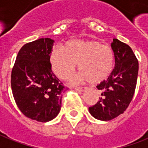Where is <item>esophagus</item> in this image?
I'll return each mask as SVG.
<instances>
[{"mask_svg": "<svg viewBox=\"0 0 148 148\" xmlns=\"http://www.w3.org/2000/svg\"><path fill=\"white\" fill-rule=\"evenodd\" d=\"M74 89L76 90L77 91H85V89H86V87H74Z\"/></svg>", "mask_w": 148, "mask_h": 148, "instance_id": "34e87169", "label": "esophagus"}]
</instances>
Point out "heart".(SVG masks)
<instances>
[{
  "mask_svg": "<svg viewBox=\"0 0 148 148\" xmlns=\"http://www.w3.org/2000/svg\"><path fill=\"white\" fill-rule=\"evenodd\" d=\"M113 61L112 49L96 40H70L64 49L56 47L50 55L53 72L62 79L70 78L78 64L81 72L71 79L73 84L105 79L112 71Z\"/></svg>",
  "mask_w": 148,
  "mask_h": 148,
  "instance_id": "b5f03b06",
  "label": "heart"
}]
</instances>
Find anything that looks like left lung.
Instances as JSON below:
<instances>
[{"label": "left lung", "instance_id": "obj_1", "mask_svg": "<svg viewBox=\"0 0 148 148\" xmlns=\"http://www.w3.org/2000/svg\"><path fill=\"white\" fill-rule=\"evenodd\" d=\"M115 66L106 80L97 85L101 97L89 112L100 121H110L123 113L133 98L137 83L138 61L129 45L117 39L111 44Z\"/></svg>", "mask_w": 148, "mask_h": 148}]
</instances>
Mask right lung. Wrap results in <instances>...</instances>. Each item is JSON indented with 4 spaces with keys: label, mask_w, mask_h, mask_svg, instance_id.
Returning a JSON list of instances; mask_svg holds the SVG:
<instances>
[{
    "label": "right lung",
    "mask_w": 148,
    "mask_h": 148,
    "mask_svg": "<svg viewBox=\"0 0 148 148\" xmlns=\"http://www.w3.org/2000/svg\"><path fill=\"white\" fill-rule=\"evenodd\" d=\"M53 42L49 38H41L24 45L11 73L12 92L19 110L28 118L40 122L57 116L65 88L52 70Z\"/></svg>",
    "instance_id": "add662e5"
}]
</instances>
